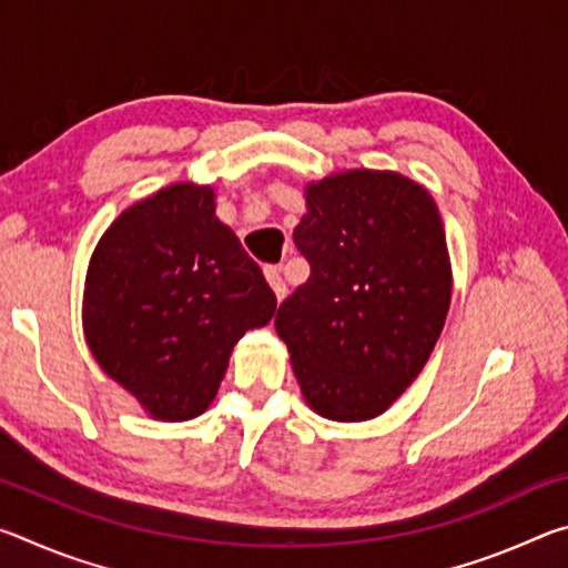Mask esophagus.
I'll list each match as a JSON object with an SVG mask.
<instances>
[{
    "label": "esophagus",
    "instance_id": "esophagus-1",
    "mask_svg": "<svg viewBox=\"0 0 568 568\" xmlns=\"http://www.w3.org/2000/svg\"><path fill=\"white\" fill-rule=\"evenodd\" d=\"M265 277H267V283H271V287H273L277 303H281L283 297H285V293H287L285 281H283V275H281V267L267 265V267H265Z\"/></svg>",
    "mask_w": 568,
    "mask_h": 568
}]
</instances>
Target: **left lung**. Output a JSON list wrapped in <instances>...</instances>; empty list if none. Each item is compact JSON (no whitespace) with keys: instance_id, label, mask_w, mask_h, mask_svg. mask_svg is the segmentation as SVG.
I'll use <instances>...</instances> for the list:
<instances>
[{"instance_id":"obj_1","label":"left lung","mask_w":568,"mask_h":568,"mask_svg":"<svg viewBox=\"0 0 568 568\" xmlns=\"http://www.w3.org/2000/svg\"><path fill=\"white\" fill-rule=\"evenodd\" d=\"M295 245L311 277L283 301L275 331L307 406L358 423L418 378L450 305V257L436 200L393 170L307 182Z\"/></svg>"}]
</instances>
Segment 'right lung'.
<instances>
[{
  "label": "right lung",
  "instance_id": "obj_1",
  "mask_svg": "<svg viewBox=\"0 0 568 568\" xmlns=\"http://www.w3.org/2000/svg\"><path fill=\"white\" fill-rule=\"evenodd\" d=\"M275 313L261 265L215 215V190L175 182L114 217L90 257L82 328L100 368L155 420L205 413L230 353Z\"/></svg>",
  "mask_w": 568,
  "mask_h": 568
}]
</instances>
